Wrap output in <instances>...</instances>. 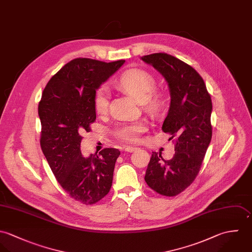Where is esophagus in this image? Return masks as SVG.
I'll use <instances>...</instances> for the list:
<instances>
[{
    "mask_svg": "<svg viewBox=\"0 0 252 252\" xmlns=\"http://www.w3.org/2000/svg\"><path fill=\"white\" fill-rule=\"evenodd\" d=\"M137 149H138L137 147H132V146H126L125 147V151L128 152V153H132V152H134Z\"/></svg>",
    "mask_w": 252,
    "mask_h": 252,
    "instance_id": "34e87169",
    "label": "esophagus"
}]
</instances>
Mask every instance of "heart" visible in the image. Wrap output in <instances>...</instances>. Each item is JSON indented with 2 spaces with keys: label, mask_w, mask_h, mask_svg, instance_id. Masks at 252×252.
Segmentation results:
<instances>
[{
  "label": "heart",
  "mask_w": 252,
  "mask_h": 252,
  "mask_svg": "<svg viewBox=\"0 0 252 252\" xmlns=\"http://www.w3.org/2000/svg\"><path fill=\"white\" fill-rule=\"evenodd\" d=\"M155 80L151 74L140 69H132L125 72L117 81V86L128 93L136 99L141 100L142 105L148 110H157L160 105V98L153 93ZM109 105V93L106 88H101L94 97V109L99 115L107 112ZM147 129L144 121L124 124L116 129V135L127 142L139 140L141 134Z\"/></svg>",
  "instance_id": "1"
}]
</instances>
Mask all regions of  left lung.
Returning <instances> with one entry per match:
<instances>
[{
    "label": "left lung",
    "mask_w": 252,
    "mask_h": 252,
    "mask_svg": "<svg viewBox=\"0 0 252 252\" xmlns=\"http://www.w3.org/2000/svg\"><path fill=\"white\" fill-rule=\"evenodd\" d=\"M166 81L170 104L162 131L175 138V154L163 159L161 152H153L145 181L157 193L173 197L192 184L211 140L212 103L205 84L190 65L166 53L141 57Z\"/></svg>",
    "instance_id": "obj_1"
}]
</instances>
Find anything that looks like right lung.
<instances>
[{
  "mask_svg": "<svg viewBox=\"0 0 252 252\" xmlns=\"http://www.w3.org/2000/svg\"><path fill=\"white\" fill-rule=\"evenodd\" d=\"M125 62L73 59L49 81L39 104L43 153L60 186L85 204H94L109 193L121 153L106 148L84 157L81 133L90 131L96 119V91Z\"/></svg>",
  "mask_w": 252,
  "mask_h": 252,
  "instance_id": "1",
  "label": "right lung"
}]
</instances>
